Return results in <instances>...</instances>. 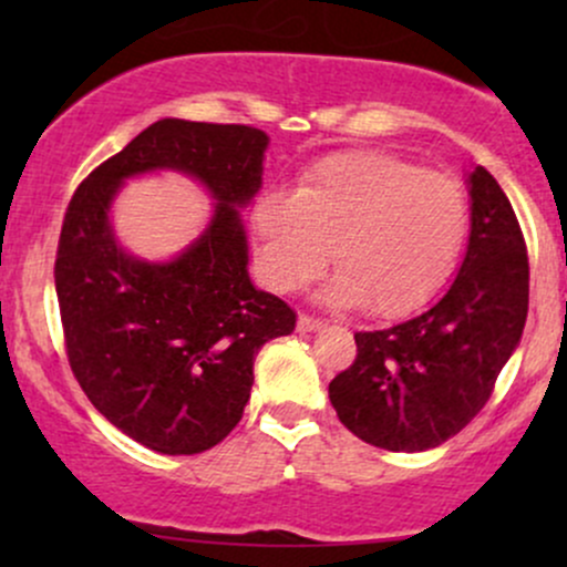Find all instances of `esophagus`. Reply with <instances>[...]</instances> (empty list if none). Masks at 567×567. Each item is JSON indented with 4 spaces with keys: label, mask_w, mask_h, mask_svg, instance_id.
I'll use <instances>...</instances> for the list:
<instances>
[{
    "label": "esophagus",
    "mask_w": 567,
    "mask_h": 567,
    "mask_svg": "<svg viewBox=\"0 0 567 567\" xmlns=\"http://www.w3.org/2000/svg\"><path fill=\"white\" fill-rule=\"evenodd\" d=\"M322 324H324V322L320 320V317L298 315V330H301V333H311V330H320Z\"/></svg>",
    "instance_id": "1"
}]
</instances>
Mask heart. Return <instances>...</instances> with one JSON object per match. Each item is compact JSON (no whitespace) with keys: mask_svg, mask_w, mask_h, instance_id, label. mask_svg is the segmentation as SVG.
<instances>
[{"mask_svg":"<svg viewBox=\"0 0 567 567\" xmlns=\"http://www.w3.org/2000/svg\"><path fill=\"white\" fill-rule=\"evenodd\" d=\"M252 218L275 288L311 282L333 245L336 301L402 317L451 277L470 231V202L451 175L394 154L354 152L311 167L298 192L266 194Z\"/></svg>","mask_w":567,"mask_h":567,"instance_id":"1","label":"heart"}]
</instances>
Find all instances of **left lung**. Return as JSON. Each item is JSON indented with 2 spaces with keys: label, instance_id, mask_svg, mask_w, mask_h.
<instances>
[{
  "label": "left lung",
  "instance_id": "obj_1",
  "mask_svg": "<svg viewBox=\"0 0 567 567\" xmlns=\"http://www.w3.org/2000/svg\"><path fill=\"white\" fill-rule=\"evenodd\" d=\"M472 234L451 290L424 315L354 333L357 357L330 381L338 419L394 453L437 447L491 400L528 317V247L504 188L470 175Z\"/></svg>",
  "mask_w": 567,
  "mask_h": 567
}]
</instances>
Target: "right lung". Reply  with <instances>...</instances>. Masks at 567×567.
Returning a JSON list of instances; mask_svg holds the SVG:
<instances>
[{
  "label": "right lung",
  "mask_w": 567,
  "mask_h": 567,
  "mask_svg": "<svg viewBox=\"0 0 567 567\" xmlns=\"http://www.w3.org/2000/svg\"><path fill=\"white\" fill-rule=\"evenodd\" d=\"M269 138L250 125L159 120L76 186L55 252L74 379L97 413L165 455L210 451L243 419L252 362L296 328L282 298L252 288L237 207L261 188ZM171 166L212 188L217 216L171 265L115 245L107 205L130 174Z\"/></svg>",
  "instance_id": "obj_1"
}]
</instances>
